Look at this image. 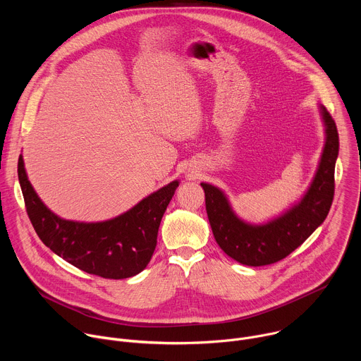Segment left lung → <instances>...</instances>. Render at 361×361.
<instances>
[{"label":"left lung","mask_w":361,"mask_h":361,"mask_svg":"<svg viewBox=\"0 0 361 361\" xmlns=\"http://www.w3.org/2000/svg\"><path fill=\"white\" fill-rule=\"evenodd\" d=\"M319 111L326 137L316 174L301 198L281 214L264 223H248L235 214L221 188L210 183H201L214 238L220 248L235 262L251 267L280 262L326 220L334 197L338 133L326 107L320 104Z\"/></svg>","instance_id":"1"}]
</instances>
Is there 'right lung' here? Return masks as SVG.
Segmentation results:
<instances>
[{
    "mask_svg": "<svg viewBox=\"0 0 361 361\" xmlns=\"http://www.w3.org/2000/svg\"><path fill=\"white\" fill-rule=\"evenodd\" d=\"M18 180L28 217L41 241L67 263L104 279H128L141 273L157 245L161 219L180 181L151 192L128 212L106 221L66 220L51 212L31 185L24 159Z\"/></svg>",
    "mask_w": 361,
    "mask_h": 361,
    "instance_id": "1",
    "label": "right lung"
}]
</instances>
